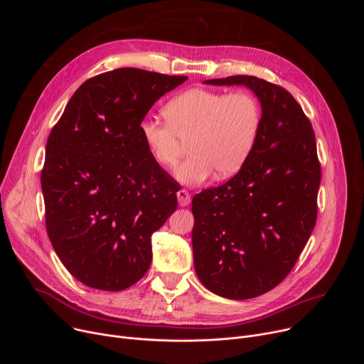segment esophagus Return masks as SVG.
Segmentation results:
<instances>
[{
	"label": "esophagus",
	"mask_w": 364,
	"mask_h": 364,
	"mask_svg": "<svg viewBox=\"0 0 364 364\" xmlns=\"http://www.w3.org/2000/svg\"><path fill=\"white\" fill-rule=\"evenodd\" d=\"M177 198H178V204L183 205V207H184V205H188L190 201H191V197H190L188 191L184 190V188H181V190L177 191Z\"/></svg>",
	"instance_id": "1"
}]
</instances>
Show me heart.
Instances as JSON below:
<instances>
[{
  "instance_id": "heart-1",
  "label": "heart",
  "mask_w": 364,
  "mask_h": 364,
  "mask_svg": "<svg viewBox=\"0 0 364 364\" xmlns=\"http://www.w3.org/2000/svg\"><path fill=\"white\" fill-rule=\"evenodd\" d=\"M164 114L167 121L144 118L139 132L154 161L166 168L178 164L188 142L191 155L176 173L187 184H200L212 174L225 180L239 173L262 124L257 99L243 90L190 89L173 97Z\"/></svg>"
}]
</instances>
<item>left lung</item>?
<instances>
[{"label":"left lung","mask_w":364,"mask_h":364,"mask_svg":"<svg viewBox=\"0 0 364 364\" xmlns=\"http://www.w3.org/2000/svg\"><path fill=\"white\" fill-rule=\"evenodd\" d=\"M207 85H245L261 100L262 124L240 171L191 201L194 268L216 295L249 299L292 271L317 222L321 166L313 125L282 86L255 76Z\"/></svg>","instance_id":"1"}]
</instances>
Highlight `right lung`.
I'll return each mask as SVG.
<instances>
[{
    "mask_svg": "<svg viewBox=\"0 0 364 364\" xmlns=\"http://www.w3.org/2000/svg\"><path fill=\"white\" fill-rule=\"evenodd\" d=\"M186 79L135 68L93 76L48 135L47 235L66 269L90 288L138 282L151 265L152 233L177 209L178 183L151 157L139 124Z\"/></svg>",
    "mask_w": 364,
    "mask_h": 364,
    "instance_id": "obj_1",
    "label": "right lung"
}]
</instances>
